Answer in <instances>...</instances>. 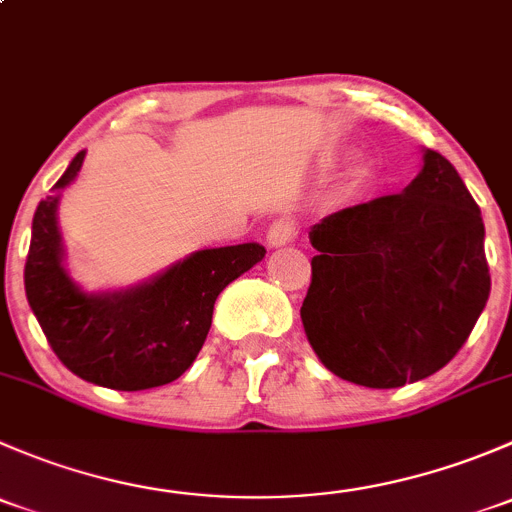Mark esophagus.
I'll use <instances>...</instances> for the list:
<instances>
[{"mask_svg": "<svg viewBox=\"0 0 512 512\" xmlns=\"http://www.w3.org/2000/svg\"><path fill=\"white\" fill-rule=\"evenodd\" d=\"M294 237H297V230H294V225L289 223V220H275V223L270 225V230H267V245L285 247L294 240Z\"/></svg>", "mask_w": 512, "mask_h": 512, "instance_id": "34e87169", "label": "esophagus"}]
</instances>
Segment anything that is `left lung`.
Here are the masks:
<instances>
[{"label":"left lung","mask_w":512,"mask_h":512,"mask_svg":"<svg viewBox=\"0 0 512 512\" xmlns=\"http://www.w3.org/2000/svg\"><path fill=\"white\" fill-rule=\"evenodd\" d=\"M480 208L441 153H423L404 193L327 215L309 230L317 250L302 324L332 374L399 389L448 364L490 294Z\"/></svg>","instance_id":"obj_1"}]
</instances>
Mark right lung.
<instances>
[{
    "label": "right lung",
    "instance_id": "obj_1",
    "mask_svg": "<svg viewBox=\"0 0 512 512\" xmlns=\"http://www.w3.org/2000/svg\"><path fill=\"white\" fill-rule=\"evenodd\" d=\"M76 153L34 213L24 289L46 342L61 364L91 384L141 391L185 374L203 349L215 299L232 280L265 257L257 242L200 250L170 270L123 292L86 294L64 270L56 205L79 175Z\"/></svg>",
    "mask_w": 512,
    "mask_h": 512
}]
</instances>
